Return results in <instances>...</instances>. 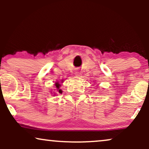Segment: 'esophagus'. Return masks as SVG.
Listing matches in <instances>:
<instances>
[{
    "label": "esophagus",
    "mask_w": 149,
    "mask_h": 149,
    "mask_svg": "<svg viewBox=\"0 0 149 149\" xmlns=\"http://www.w3.org/2000/svg\"><path fill=\"white\" fill-rule=\"evenodd\" d=\"M75 75H76V76L77 77H80V72H79V71H77L75 73Z\"/></svg>",
    "instance_id": "34e87169"
}]
</instances>
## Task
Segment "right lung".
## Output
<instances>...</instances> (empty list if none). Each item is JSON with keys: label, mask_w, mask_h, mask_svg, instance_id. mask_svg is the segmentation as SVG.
<instances>
[{"label": "right lung", "mask_w": 149, "mask_h": 149, "mask_svg": "<svg viewBox=\"0 0 149 149\" xmlns=\"http://www.w3.org/2000/svg\"><path fill=\"white\" fill-rule=\"evenodd\" d=\"M55 86H56V88L57 89V91H58V92H59V93H62V91H61V89H59V87L61 86L60 85V84H59V83H58V82H56L55 83Z\"/></svg>", "instance_id": "right-lung-1"}]
</instances>
